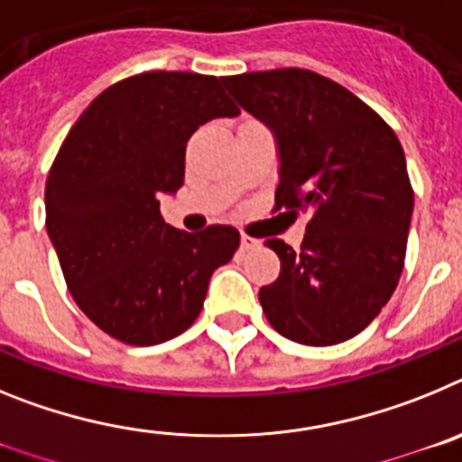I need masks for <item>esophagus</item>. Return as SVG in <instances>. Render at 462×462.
Returning <instances> with one entry per match:
<instances>
[{
	"mask_svg": "<svg viewBox=\"0 0 462 462\" xmlns=\"http://www.w3.org/2000/svg\"><path fill=\"white\" fill-rule=\"evenodd\" d=\"M240 247H243V250H254V247H259V240L252 238V236L247 234H240Z\"/></svg>",
	"mask_w": 462,
	"mask_h": 462,
	"instance_id": "obj_1",
	"label": "esophagus"
}]
</instances>
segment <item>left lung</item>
<instances>
[{"mask_svg": "<svg viewBox=\"0 0 462 462\" xmlns=\"http://www.w3.org/2000/svg\"><path fill=\"white\" fill-rule=\"evenodd\" d=\"M280 145L275 210L310 212L300 250L266 240L280 277L259 303L280 336L330 346L358 336L402 275L414 189L398 136L356 94L308 69L224 76Z\"/></svg>", "mask_w": 462, "mask_h": 462, "instance_id": "obj_1", "label": "left lung"}]
</instances>
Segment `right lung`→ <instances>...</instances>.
Here are the masks:
<instances>
[{
	"instance_id": "obj_1",
	"label": "right lung",
	"mask_w": 462,
	"mask_h": 462,
	"mask_svg": "<svg viewBox=\"0 0 462 462\" xmlns=\"http://www.w3.org/2000/svg\"><path fill=\"white\" fill-rule=\"evenodd\" d=\"M222 79L148 71L110 85L76 120L46 180V228L73 300L110 337L150 346L180 336L240 234L169 226L162 194L185 182L191 134L240 108Z\"/></svg>"
}]
</instances>
